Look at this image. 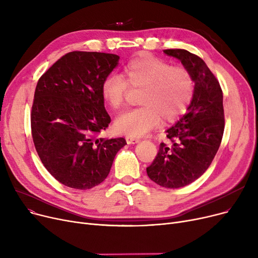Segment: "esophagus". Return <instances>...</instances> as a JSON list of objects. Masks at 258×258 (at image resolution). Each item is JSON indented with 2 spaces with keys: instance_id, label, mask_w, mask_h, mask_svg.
<instances>
[{
  "instance_id": "34e87169",
  "label": "esophagus",
  "mask_w": 258,
  "mask_h": 258,
  "mask_svg": "<svg viewBox=\"0 0 258 258\" xmlns=\"http://www.w3.org/2000/svg\"><path fill=\"white\" fill-rule=\"evenodd\" d=\"M140 140L137 138H131V137H126V142L127 144H136L138 143Z\"/></svg>"
}]
</instances>
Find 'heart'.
<instances>
[{"instance_id": "1", "label": "heart", "mask_w": 258, "mask_h": 258, "mask_svg": "<svg viewBox=\"0 0 258 258\" xmlns=\"http://www.w3.org/2000/svg\"><path fill=\"white\" fill-rule=\"evenodd\" d=\"M124 77L110 75L102 85L103 97L113 111L123 110L132 92L141 94L142 107L118 117L115 128L131 138H140L162 121L170 124L188 110L195 95V79L185 68L143 54L131 60Z\"/></svg>"}]
</instances>
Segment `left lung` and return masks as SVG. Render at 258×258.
<instances>
[{"label":"left lung","mask_w":258,"mask_h":258,"mask_svg":"<svg viewBox=\"0 0 258 258\" xmlns=\"http://www.w3.org/2000/svg\"><path fill=\"white\" fill-rule=\"evenodd\" d=\"M181 61L195 79V95L186 114L166 131L171 146L162 142L147 175L165 188L191 184L204 173L219 151L225 119L223 92L201 57L183 49L164 50Z\"/></svg>","instance_id":"left-lung-1"}]
</instances>
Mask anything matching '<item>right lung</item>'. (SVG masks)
Masks as SVG:
<instances>
[{
	"instance_id": "right-lung-1",
	"label": "right lung",
	"mask_w": 258,
	"mask_h": 258,
	"mask_svg": "<svg viewBox=\"0 0 258 258\" xmlns=\"http://www.w3.org/2000/svg\"><path fill=\"white\" fill-rule=\"evenodd\" d=\"M119 56L100 52H70L42 75L31 112L35 150L46 169L61 184L91 189L110 173L124 138L98 134L111 117L104 107L102 85Z\"/></svg>"
}]
</instances>
